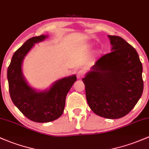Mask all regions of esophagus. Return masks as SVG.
<instances>
[{
	"instance_id": "esophagus-1",
	"label": "esophagus",
	"mask_w": 149,
	"mask_h": 149,
	"mask_svg": "<svg viewBox=\"0 0 149 149\" xmlns=\"http://www.w3.org/2000/svg\"><path fill=\"white\" fill-rule=\"evenodd\" d=\"M84 74H85V72L83 70H81L77 72V77L78 79H81V78H82L84 76Z\"/></svg>"
}]
</instances>
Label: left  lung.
<instances>
[{
  "label": "left lung",
  "mask_w": 149,
  "mask_h": 149,
  "mask_svg": "<svg viewBox=\"0 0 149 149\" xmlns=\"http://www.w3.org/2000/svg\"><path fill=\"white\" fill-rule=\"evenodd\" d=\"M111 51L96 62L82 81L91 109L119 119L133 109L143 90L142 64L136 50L119 36H109Z\"/></svg>",
  "instance_id": "8db88e82"
}]
</instances>
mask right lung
Segmentation results:
<instances>
[{
    "mask_svg": "<svg viewBox=\"0 0 149 149\" xmlns=\"http://www.w3.org/2000/svg\"><path fill=\"white\" fill-rule=\"evenodd\" d=\"M45 36L33 37L17 49L8 68L9 93L14 104L28 119L35 122L45 123L62 116L65 99L77 80L75 75L57 81L47 92H38L27 84L22 73V62L35 43L42 41Z\"/></svg>",
    "mask_w": 149,
    "mask_h": 149,
    "instance_id": "1",
    "label": "right lung"
}]
</instances>
